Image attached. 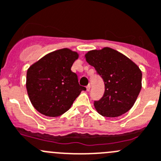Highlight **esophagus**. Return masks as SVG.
<instances>
[{
    "label": "esophagus",
    "instance_id": "obj_1",
    "mask_svg": "<svg viewBox=\"0 0 161 161\" xmlns=\"http://www.w3.org/2000/svg\"><path fill=\"white\" fill-rule=\"evenodd\" d=\"M86 88H87V91H89L90 88H91V85H87Z\"/></svg>",
    "mask_w": 161,
    "mask_h": 161
}]
</instances>
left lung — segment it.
<instances>
[{"label":"left lung","instance_id":"1","mask_svg":"<svg viewBox=\"0 0 161 161\" xmlns=\"http://www.w3.org/2000/svg\"><path fill=\"white\" fill-rule=\"evenodd\" d=\"M85 58L104 82L103 96L94 101L98 113L114 118L127 112L142 89V73L139 67L127 57L109 47L88 51Z\"/></svg>","mask_w":161,"mask_h":161}]
</instances>
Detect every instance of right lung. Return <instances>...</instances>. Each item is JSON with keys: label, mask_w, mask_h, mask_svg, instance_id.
Masks as SVG:
<instances>
[{"label": "right lung", "mask_w": 161, "mask_h": 161, "mask_svg": "<svg viewBox=\"0 0 161 161\" xmlns=\"http://www.w3.org/2000/svg\"><path fill=\"white\" fill-rule=\"evenodd\" d=\"M78 53L67 48L51 52L34 63L27 72V94L39 112L57 117L66 112L81 91L71 67Z\"/></svg>", "instance_id": "obj_1"}]
</instances>
